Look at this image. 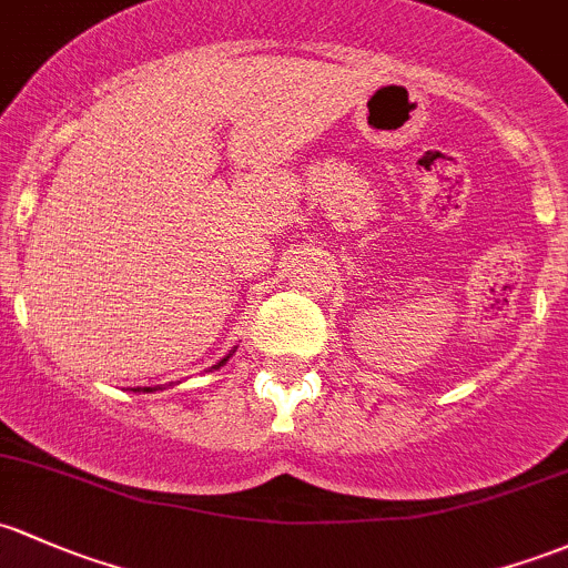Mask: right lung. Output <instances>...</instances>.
Masks as SVG:
<instances>
[{"instance_id": "1", "label": "right lung", "mask_w": 568, "mask_h": 568, "mask_svg": "<svg viewBox=\"0 0 568 568\" xmlns=\"http://www.w3.org/2000/svg\"><path fill=\"white\" fill-rule=\"evenodd\" d=\"M231 356H234V351H231V354H225L223 359H220L217 364H212V367H209V369H220V367H223L225 362L231 359ZM160 389H163V386H139V389H133V392H143V394H149V392H160Z\"/></svg>"}]
</instances>
